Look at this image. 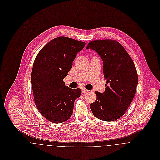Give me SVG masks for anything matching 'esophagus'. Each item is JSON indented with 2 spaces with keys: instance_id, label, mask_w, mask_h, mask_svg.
<instances>
[{
  "instance_id": "obj_1",
  "label": "esophagus",
  "mask_w": 160,
  "mask_h": 160,
  "mask_svg": "<svg viewBox=\"0 0 160 160\" xmlns=\"http://www.w3.org/2000/svg\"><path fill=\"white\" fill-rule=\"evenodd\" d=\"M82 93H87V92H89V91H88L86 89H82Z\"/></svg>"
}]
</instances>
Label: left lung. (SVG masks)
<instances>
[{"label":"left lung","mask_w":160,"mask_h":160,"mask_svg":"<svg viewBox=\"0 0 160 160\" xmlns=\"http://www.w3.org/2000/svg\"><path fill=\"white\" fill-rule=\"evenodd\" d=\"M86 48L95 50L101 57L108 84L104 92H95L96 100L90 105L92 112L105 121L116 120L125 114L136 94L138 76L134 63L125 48L114 40L92 41Z\"/></svg>","instance_id":"left-lung-1"}]
</instances>
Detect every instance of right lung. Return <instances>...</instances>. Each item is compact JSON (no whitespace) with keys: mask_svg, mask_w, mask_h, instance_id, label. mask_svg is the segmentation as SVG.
I'll use <instances>...</instances> for the list:
<instances>
[{"mask_svg":"<svg viewBox=\"0 0 160 160\" xmlns=\"http://www.w3.org/2000/svg\"><path fill=\"white\" fill-rule=\"evenodd\" d=\"M86 43L65 36L56 38L38 54L32 69L31 81L35 104L41 114L53 123L68 120L74 102L80 97L79 88L65 85L76 54Z\"/></svg>","mask_w":160,"mask_h":160,"instance_id":"1","label":"right lung"}]
</instances>
